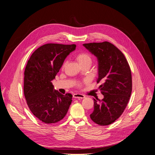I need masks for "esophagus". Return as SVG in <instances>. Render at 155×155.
I'll return each instance as SVG.
<instances>
[{
    "instance_id": "34e87169",
    "label": "esophagus",
    "mask_w": 155,
    "mask_h": 155,
    "mask_svg": "<svg viewBox=\"0 0 155 155\" xmlns=\"http://www.w3.org/2000/svg\"><path fill=\"white\" fill-rule=\"evenodd\" d=\"M73 96L74 98H77V99H84L85 97L84 95L81 94H74Z\"/></svg>"
}]
</instances>
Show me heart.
I'll return each mask as SVG.
<instances>
[{"label":"heart","instance_id":"obj_1","mask_svg":"<svg viewBox=\"0 0 155 155\" xmlns=\"http://www.w3.org/2000/svg\"><path fill=\"white\" fill-rule=\"evenodd\" d=\"M75 58L81 66H82V65L87 64V63L91 64V63H92V56L90 54L87 53V52H81V53H78L76 55ZM65 64H66V62H64L63 63V67L64 66ZM78 85L80 86L81 84H79Z\"/></svg>","mask_w":155,"mask_h":155}]
</instances>
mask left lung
<instances>
[{
    "label": "left lung",
    "mask_w": 155,
    "mask_h": 155,
    "mask_svg": "<svg viewBox=\"0 0 155 155\" xmlns=\"http://www.w3.org/2000/svg\"><path fill=\"white\" fill-rule=\"evenodd\" d=\"M98 60L97 82L104 99L94 101V109L90 115L95 123L107 126L123 113L132 92L131 71L124 54L112 43H91L83 45Z\"/></svg>",
    "instance_id": "obj_1"
}]
</instances>
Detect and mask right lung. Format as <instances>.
Returning <instances> with one entry per match:
<instances>
[{"mask_svg":"<svg viewBox=\"0 0 155 155\" xmlns=\"http://www.w3.org/2000/svg\"><path fill=\"white\" fill-rule=\"evenodd\" d=\"M75 48L74 44H46L35 50L28 61L24 71V96L31 112L46 124L63 119L71 103L72 95H63L54 90L51 81Z\"/></svg>","mask_w":155,"mask_h":155,"instance_id":"add662e5","label":"right lung"}]
</instances>
